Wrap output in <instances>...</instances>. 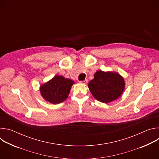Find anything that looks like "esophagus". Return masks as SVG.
I'll return each instance as SVG.
<instances>
[{"mask_svg": "<svg viewBox=\"0 0 159 159\" xmlns=\"http://www.w3.org/2000/svg\"><path fill=\"white\" fill-rule=\"evenodd\" d=\"M80 83L85 84H87V79H85V80H83V81H80Z\"/></svg>", "mask_w": 159, "mask_h": 159, "instance_id": "1", "label": "esophagus"}]
</instances>
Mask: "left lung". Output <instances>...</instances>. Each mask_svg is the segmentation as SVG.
I'll return each mask as SVG.
<instances>
[{
    "label": "left lung",
    "instance_id": "left-lung-1",
    "mask_svg": "<svg viewBox=\"0 0 159 159\" xmlns=\"http://www.w3.org/2000/svg\"><path fill=\"white\" fill-rule=\"evenodd\" d=\"M125 86L123 78L118 73L99 70L88 87L93 96L100 102L109 103L117 99L123 93Z\"/></svg>",
    "mask_w": 159,
    "mask_h": 159
}]
</instances>
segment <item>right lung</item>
<instances>
[{
	"instance_id": "add662e5",
	"label": "right lung",
	"mask_w": 159,
	"mask_h": 159,
	"mask_svg": "<svg viewBox=\"0 0 159 159\" xmlns=\"http://www.w3.org/2000/svg\"><path fill=\"white\" fill-rule=\"evenodd\" d=\"M74 84V82L69 79L56 75L40 86V92L46 101L54 104H59L67 98Z\"/></svg>"
}]
</instances>
